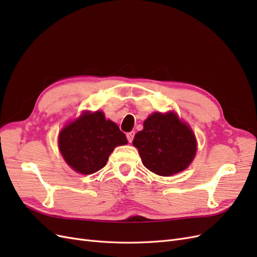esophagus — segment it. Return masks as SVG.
Listing matches in <instances>:
<instances>
[{
  "mask_svg": "<svg viewBox=\"0 0 257 257\" xmlns=\"http://www.w3.org/2000/svg\"><path fill=\"white\" fill-rule=\"evenodd\" d=\"M134 137H135V132H133V131L130 132V133H127V134H126V138H127L128 143H132V142H133Z\"/></svg>",
  "mask_w": 257,
  "mask_h": 257,
  "instance_id": "1",
  "label": "esophagus"
}]
</instances>
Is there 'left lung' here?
Returning a JSON list of instances; mask_svg holds the SVG:
<instances>
[{
    "instance_id": "left-lung-1",
    "label": "left lung",
    "mask_w": 257,
    "mask_h": 257,
    "mask_svg": "<svg viewBox=\"0 0 257 257\" xmlns=\"http://www.w3.org/2000/svg\"><path fill=\"white\" fill-rule=\"evenodd\" d=\"M133 145L144 165L164 177L182 172L196 153L195 135L173 111L151 114L144 122V130L135 135Z\"/></svg>"
}]
</instances>
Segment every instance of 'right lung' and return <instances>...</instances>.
I'll return each instance as SVG.
<instances>
[{"instance_id": "right-lung-1", "label": "right lung", "mask_w": 257, "mask_h": 257, "mask_svg": "<svg viewBox=\"0 0 257 257\" xmlns=\"http://www.w3.org/2000/svg\"><path fill=\"white\" fill-rule=\"evenodd\" d=\"M126 144V136L102 111L82 113L59 135V149L65 162L83 175L102 169L114 148Z\"/></svg>"}]
</instances>
